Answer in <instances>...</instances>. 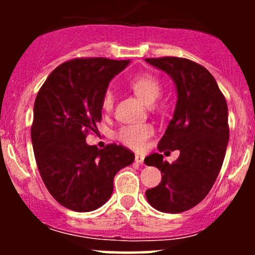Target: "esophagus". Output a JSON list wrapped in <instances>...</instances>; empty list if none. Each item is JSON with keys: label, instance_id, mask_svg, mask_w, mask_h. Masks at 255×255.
I'll return each mask as SVG.
<instances>
[{"label": "esophagus", "instance_id": "obj_1", "mask_svg": "<svg viewBox=\"0 0 255 255\" xmlns=\"http://www.w3.org/2000/svg\"><path fill=\"white\" fill-rule=\"evenodd\" d=\"M144 159L145 157L141 156V154H136L135 156V162L139 163V164H144Z\"/></svg>", "mask_w": 255, "mask_h": 255}]
</instances>
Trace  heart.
Returning <instances> with one entry per match:
<instances>
[{
	"instance_id": "b5f03b06",
	"label": "heart",
	"mask_w": 255,
	"mask_h": 255,
	"mask_svg": "<svg viewBox=\"0 0 255 255\" xmlns=\"http://www.w3.org/2000/svg\"><path fill=\"white\" fill-rule=\"evenodd\" d=\"M129 86L137 97L148 105L153 104L162 93L160 81L154 75L147 74V73L131 78L129 80ZM101 105L102 109L107 113H110L113 110L114 93L110 90H107L103 93ZM152 134H153L152 126L147 124H134L122 126L116 136H118L119 141H121L127 147L133 148L135 151H141L146 147Z\"/></svg>"
}]
</instances>
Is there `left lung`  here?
Masks as SVG:
<instances>
[{
  "mask_svg": "<svg viewBox=\"0 0 255 255\" xmlns=\"http://www.w3.org/2000/svg\"><path fill=\"white\" fill-rule=\"evenodd\" d=\"M146 62L168 73L177 89L174 118L157 147L159 152L180 150L171 164L159 153L145 158L146 164L163 174L160 183L146 191V198L160 212H184L209 194L223 164L229 140L227 101L201 64L172 56Z\"/></svg>",
  "mask_w": 255,
  "mask_h": 255,
  "instance_id": "1",
  "label": "left lung"
}]
</instances>
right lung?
<instances>
[{
  "instance_id": "right-lung-1",
  "label": "right lung",
  "mask_w": 255,
  "mask_h": 255,
  "mask_svg": "<svg viewBox=\"0 0 255 255\" xmlns=\"http://www.w3.org/2000/svg\"><path fill=\"white\" fill-rule=\"evenodd\" d=\"M128 60L73 58L56 67L34 102L31 137L46 189L67 209L89 212L109 200L116 172L134 162L125 146L86 144L102 120V97Z\"/></svg>"
}]
</instances>
